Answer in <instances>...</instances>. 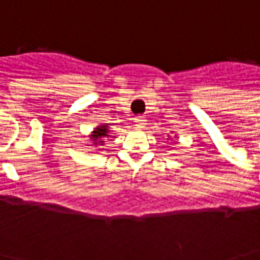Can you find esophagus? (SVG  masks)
I'll list each match as a JSON object with an SVG mask.
<instances>
[{"label": "esophagus", "instance_id": "1", "mask_svg": "<svg viewBox=\"0 0 260 260\" xmlns=\"http://www.w3.org/2000/svg\"><path fill=\"white\" fill-rule=\"evenodd\" d=\"M135 122L139 128H143V125H145V122H146V119H145L143 115H138V117H135Z\"/></svg>", "mask_w": 260, "mask_h": 260}]
</instances>
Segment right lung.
Returning a JSON list of instances; mask_svg holds the SVG:
<instances>
[{
    "mask_svg": "<svg viewBox=\"0 0 260 260\" xmlns=\"http://www.w3.org/2000/svg\"><path fill=\"white\" fill-rule=\"evenodd\" d=\"M108 134H110V131H108L107 125L99 126V128H96V131L93 132V141H94L96 145H103V143L106 142V139H107V136H110Z\"/></svg>",
    "mask_w": 260,
    "mask_h": 260,
    "instance_id": "1",
    "label": "right lung"
}]
</instances>
